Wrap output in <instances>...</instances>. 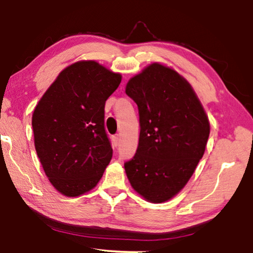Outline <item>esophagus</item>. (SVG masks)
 Returning <instances> with one entry per match:
<instances>
[{
    "label": "esophagus",
    "instance_id": "obj_1",
    "mask_svg": "<svg viewBox=\"0 0 253 253\" xmlns=\"http://www.w3.org/2000/svg\"><path fill=\"white\" fill-rule=\"evenodd\" d=\"M119 142H121V136H119V135H116V136H114V137H113V143H114L115 146H118Z\"/></svg>",
    "mask_w": 253,
    "mask_h": 253
}]
</instances>
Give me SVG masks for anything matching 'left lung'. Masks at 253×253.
<instances>
[{
	"mask_svg": "<svg viewBox=\"0 0 253 253\" xmlns=\"http://www.w3.org/2000/svg\"><path fill=\"white\" fill-rule=\"evenodd\" d=\"M138 106L139 142L125 163L131 187L145 200L174 198L193 175L207 146L210 123L186 79L169 67L152 63L127 83Z\"/></svg>",
	"mask_w": 253,
	"mask_h": 253,
	"instance_id": "obj_1",
	"label": "left lung"
}]
</instances>
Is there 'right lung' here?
Masks as SVG:
<instances>
[{"label": "right lung", "instance_id": "obj_1", "mask_svg": "<svg viewBox=\"0 0 253 253\" xmlns=\"http://www.w3.org/2000/svg\"><path fill=\"white\" fill-rule=\"evenodd\" d=\"M122 75L84 60L60 72L32 115L34 146L60 193L75 198L97 185L113 157L105 104Z\"/></svg>", "mask_w": 253, "mask_h": 253}]
</instances>
